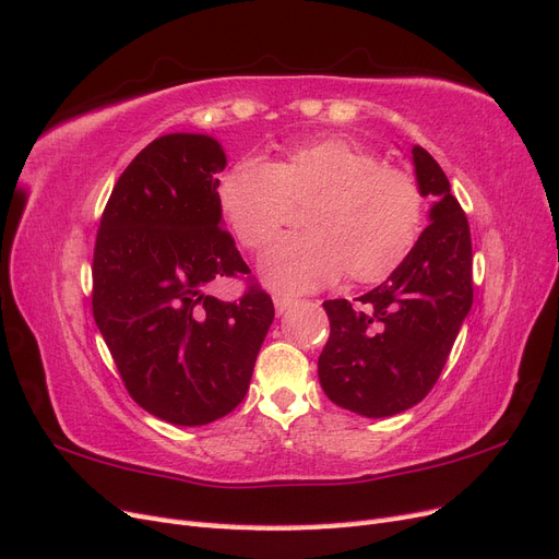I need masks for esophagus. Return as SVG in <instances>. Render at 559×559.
I'll return each mask as SVG.
<instances>
[{
  "label": "esophagus",
  "instance_id": "obj_1",
  "mask_svg": "<svg viewBox=\"0 0 559 559\" xmlns=\"http://www.w3.org/2000/svg\"><path fill=\"white\" fill-rule=\"evenodd\" d=\"M293 304H295V299H293V297H285V295H274V306H276V313H278V316H283L287 309H290Z\"/></svg>",
  "mask_w": 559,
  "mask_h": 559
}]
</instances>
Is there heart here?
Masks as SVG:
<instances>
[{"label":"heart","mask_w":559,"mask_h":559,"mask_svg":"<svg viewBox=\"0 0 559 559\" xmlns=\"http://www.w3.org/2000/svg\"><path fill=\"white\" fill-rule=\"evenodd\" d=\"M215 200L250 250L272 243L293 206L306 204V231L283 237L260 262L264 283L281 293L318 290L344 272L355 283L383 281L406 260L423 223L418 178L378 165L341 136L299 143L276 162H234Z\"/></svg>","instance_id":"b5f03b06"}]
</instances>
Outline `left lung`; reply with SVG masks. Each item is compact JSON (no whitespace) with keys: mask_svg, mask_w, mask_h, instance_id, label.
Here are the masks:
<instances>
[{"mask_svg":"<svg viewBox=\"0 0 559 559\" xmlns=\"http://www.w3.org/2000/svg\"><path fill=\"white\" fill-rule=\"evenodd\" d=\"M429 225L390 278L357 304L330 299V338L318 357L328 397L367 418L416 406L435 388L472 309V234L439 162L413 146Z\"/></svg>","mask_w":559,"mask_h":559,"instance_id":"obj_1","label":"left lung"}]
</instances>
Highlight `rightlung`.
I'll return each instance as SVG.
<instances>
[{"label":"right lung","instance_id":"1","mask_svg":"<svg viewBox=\"0 0 559 559\" xmlns=\"http://www.w3.org/2000/svg\"><path fill=\"white\" fill-rule=\"evenodd\" d=\"M227 165L206 134H165L118 178L99 221L93 316L130 397L155 418L197 427L246 397L274 301L223 227L215 200ZM249 276L234 302L215 277Z\"/></svg>","mask_w":559,"mask_h":559}]
</instances>
